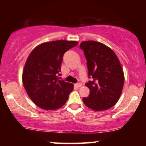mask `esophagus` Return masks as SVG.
<instances>
[{"mask_svg":"<svg viewBox=\"0 0 146 146\" xmlns=\"http://www.w3.org/2000/svg\"><path fill=\"white\" fill-rule=\"evenodd\" d=\"M75 86L78 87V88H80V87H81L82 86V84L81 83H77V84H75Z\"/></svg>","mask_w":146,"mask_h":146,"instance_id":"obj_1","label":"esophagus"}]
</instances>
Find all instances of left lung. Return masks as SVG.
I'll list each match as a JSON object with an SVG mask.
<instances>
[{"instance_id": "1", "label": "left lung", "mask_w": 146, "mask_h": 146, "mask_svg": "<svg viewBox=\"0 0 146 146\" xmlns=\"http://www.w3.org/2000/svg\"><path fill=\"white\" fill-rule=\"evenodd\" d=\"M80 47L84 53L88 78H91L85 84L90 94L83 102L96 111L109 109L118 102L124 83L119 60L111 48L99 42H82Z\"/></svg>"}]
</instances>
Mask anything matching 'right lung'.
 Returning <instances> with one entry per match:
<instances>
[{
    "mask_svg": "<svg viewBox=\"0 0 146 146\" xmlns=\"http://www.w3.org/2000/svg\"><path fill=\"white\" fill-rule=\"evenodd\" d=\"M76 41L56 40L38 45L30 53L23 72V83L33 103L44 110L66 103L73 84L59 80L63 56L78 45Z\"/></svg>",
    "mask_w": 146,
    "mask_h": 146,
    "instance_id": "1",
    "label": "right lung"
}]
</instances>
